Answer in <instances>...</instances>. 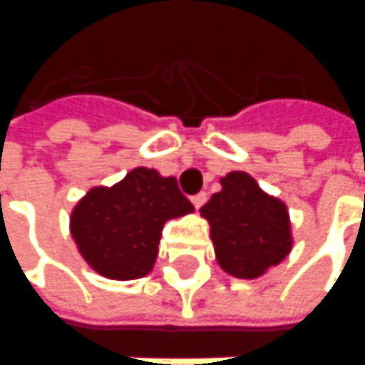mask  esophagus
Returning a JSON list of instances; mask_svg holds the SVG:
<instances>
[{"label": "esophagus", "mask_w": 365, "mask_h": 365, "mask_svg": "<svg viewBox=\"0 0 365 365\" xmlns=\"http://www.w3.org/2000/svg\"><path fill=\"white\" fill-rule=\"evenodd\" d=\"M190 200H192L195 208H200L205 202H207V192H197V195L190 198Z\"/></svg>", "instance_id": "obj_1"}]
</instances>
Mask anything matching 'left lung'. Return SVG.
<instances>
[{"mask_svg":"<svg viewBox=\"0 0 365 365\" xmlns=\"http://www.w3.org/2000/svg\"><path fill=\"white\" fill-rule=\"evenodd\" d=\"M220 185L222 190L200 208L210 222L216 260L236 278H256L292 248L288 210L246 173H230Z\"/></svg>","mask_w":365,"mask_h":365,"instance_id":"1","label":"left lung"}]
</instances>
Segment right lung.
<instances>
[{
    "label": "right lung",
    "mask_w": 365,
    "mask_h": 365,
    "mask_svg": "<svg viewBox=\"0 0 365 365\" xmlns=\"http://www.w3.org/2000/svg\"><path fill=\"white\" fill-rule=\"evenodd\" d=\"M192 210L177 178L139 167L113 187L91 188L73 210L71 235L93 270L135 280L153 270L165 222Z\"/></svg>",
    "instance_id": "obj_1"
}]
</instances>
